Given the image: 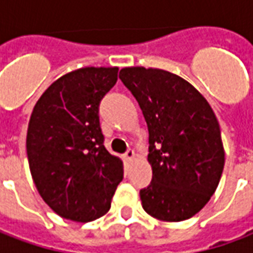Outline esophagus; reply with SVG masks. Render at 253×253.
Wrapping results in <instances>:
<instances>
[{
    "label": "esophagus",
    "mask_w": 253,
    "mask_h": 253,
    "mask_svg": "<svg viewBox=\"0 0 253 253\" xmlns=\"http://www.w3.org/2000/svg\"><path fill=\"white\" fill-rule=\"evenodd\" d=\"M134 156H135V153H134V149H127V152L125 153V160L126 161H132V159H134Z\"/></svg>",
    "instance_id": "esophagus-1"
}]
</instances>
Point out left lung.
Segmentation results:
<instances>
[{"instance_id":"obj_1","label":"left lung","mask_w":253,"mask_h":253,"mask_svg":"<svg viewBox=\"0 0 253 253\" xmlns=\"http://www.w3.org/2000/svg\"><path fill=\"white\" fill-rule=\"evenodd\" d=\"M119 78L148 125L153 177L139 191L143 210L167 222L188 219L210 201L222 175L225 153L217 118L206 99L176 74L125 67Z\"/></svg>"}]
</instances>
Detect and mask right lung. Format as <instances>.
Segmentation results:
<instances>
[{
  "instance_id": "1",
  "label": "right lung",
  "mask_w": 253,
  "mask_h": 253,
  "mask_svg": "<svg viewBox=\"0 0 253 253\" xmlns=\"http://www.w3.org/2000/svg\"><path fill=\"white\" fill-rule=\"evenodd\" d=\"M118 67H84L51 84L34 107L27 156L39 194L58 215L89 222L110 210L123 163L104 146L99 107Z\"/></svg>"
}]
</instances>
